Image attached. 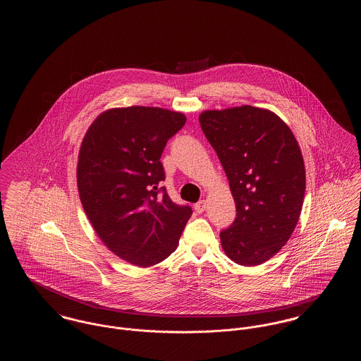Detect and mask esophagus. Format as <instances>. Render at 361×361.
Returning <instances> with one entry per match:
<instances>
[{"instance_id":"1","label":"esophagus","mask_w":361,"mask_h":361,"mask_svg":"<svg viewBox=\"0 0 361 361\" xmlns=\"http://www.w3.org/2000/svg\"><path fill=\"white\" fill-rule=\"evenodd\" d=\"M207 208V202L206 200H200V202H197L196 204H195V211L197 212V214H202L204 209Z\"/></svg>"}]
</instances>
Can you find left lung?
Masks as SVG:
<instances>
[{"mask_svg":"<svg viewBox=\"0 0 361 361\" xmlns=\"http://www.w3.org/2000/svg\"><path fill=\"white\" fill-rule=\"evenodd\" d=\"M228 178L237 218L221 231L234 262L259 265L290 240L306 190L305 162L290 127L274 112L250 105L199 116Z\"/></svg>","mask_w":361,"mask_h":361,"instance_id":"1","label":"left lung"}]
</instances>
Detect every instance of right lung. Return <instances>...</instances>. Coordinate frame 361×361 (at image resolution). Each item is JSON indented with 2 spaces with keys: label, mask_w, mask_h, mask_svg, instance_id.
Listing matches in <instances>:
<instances>
[{
  "label": "right lung",
  "mask_w": 361,
  "mask_h": 361,
  "mask_svg": "<svg viewBox=\"0 0 361 361\" xmlns=\"http://www.w3.org/2000/svg\"><path fill=\"white\" fill-rule=\"evenodd\" d=\"M187 118L155 106L115 108L86 131L77 166L82 207L97 235L137 267L169 257L192 215L172 202L159 161Z\"/></svg>",
  "instance_id": "right-lung-1"
}]
</instances>
